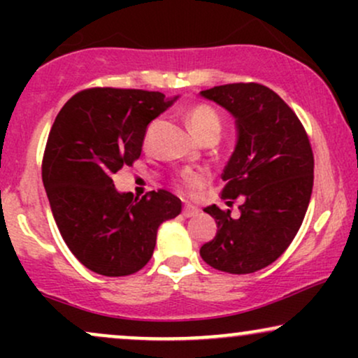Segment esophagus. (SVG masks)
Instances as JSON below:
<instances>
[{"instance_id":"34e87169","label":"esophagus","mask_w":358,"mask_h":358,"mask_svg":"<svg viewBox=\"0 0 358 358\" xmlns=\"http://www.w3.org/2000/svg\"><path fill=\"white\" fill-rule=\"evenodd\" d=\"M202 180H205V178H202Z\"/></svg>"}]
</instances>
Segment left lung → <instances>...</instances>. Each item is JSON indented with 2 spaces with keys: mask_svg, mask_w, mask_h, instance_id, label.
I'll return each instance as SVG.
<instances>
[{
  "mask_svg": "<svg viewBox=\"0 0 358 358\" xmlns=\"http://www.w3.org/2000/svg\"><path fill=\"white\" fill-rule=\"evenodd\" d=\"M162 92L89 89L55 117L43 155L42 178L62 239L85 268L102 276L138 273L148 264L156 234L182 212L166 190L119 192L113 176L141 155L153 119L170 108Z\"/></svg>",
  "mask_w": 358,
  "mask_h": 358,
  "instance_id": "left-lung-1",
  "label": "left lung"
}]
</instances>
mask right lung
<instances>
[{
    "label": "right lung",
    "instance_id": "obj_1",
    "mask_svg": "<svg viewBox=\"0 0 358 358\" xmlns=\"http://www.w3.org/2000/svg\"><path fill=\"white\" fill-rule=\"evenodd\" d=\"M200 96L236 121V146L222 175L225 207L205 208L217 234L200 256L225 273H256L285 252L305 219L313 151L296 114L264 85L227 84Z\"/></svg>",
    "mask_w": 358,
    "mask_h": 358
}]
</instances>
